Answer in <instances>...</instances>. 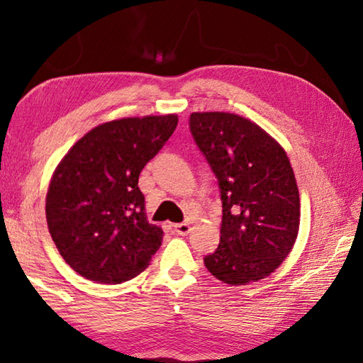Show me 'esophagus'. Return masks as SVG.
I'll list each match as a JSON object with an SVG mask.
<instances>
[{
  "instance_id": "esophagus-1",
  "label": "esophagus",
  "mask_w": 363,
  "mask_h": 363,
  "mask_svg": "<svg viewBox=\"0 0 363 363\" xmlns=\"http://www.w3.org/2000/svg\"><path fill=\"white\" fill-rule=\"evenodd\" d=\"M174 230L179 235H187L190 233V225L189 223H179V225L174 226Z\"/></svg>"
}]
</instances>
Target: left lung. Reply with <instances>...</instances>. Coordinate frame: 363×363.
Masks as SVG:
<instances>
[{"mask_svg":"<svg viewBox=\"0 0 363 363\" xmlns=\"http://www.w3.org/2000/svg\"><path fill=\"white\" fill-rule=\"evenodd\" d=\"M190 133L218 179L220 245L204 257L217 279L246 285L272 274L299 229V191L282 146L248 118L194 112Z\"/></svg>","mask_w":363,"mask_h":363,"instance_id":"obj_1","label":"left lung"}]
</instances>
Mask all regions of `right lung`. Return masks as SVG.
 <instances>
[{
	"mask_svg": "<svg viewBox=\"0 0 363 363\" xmlns=\"http://www.w3.org/2000/svg\"><path fill=\"white\" fill-rule=\"evenodd\" d=\"M176 126L174 113L107 121L60 160L46 221L59 254L82 277L121 284L150 265L164 230L146 218L138 176Z\"/></svg>",
	"mask_w": 363,
	"mask_h": 363,
	"instance_id": "obj_1",
	"label": "right lung"
}]
</instances>
